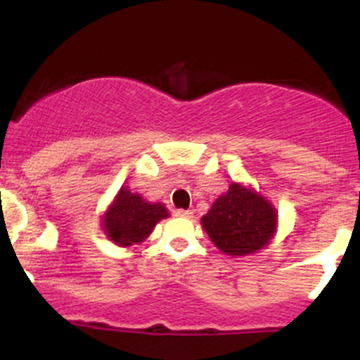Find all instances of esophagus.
<instances>
[{
    "label": "esophagus",
    "mask_w": 360,
    "mask_h": 360,
    "mask_svg": "<svg viewBox=\"0 0 360 360\" xmlns=\"http://www.w3.org/2000/svg\"><path fill=\"white\" fill-rule=\"evenodd\" d=\"M176 217H183V218H189L193 214L191 210H176Z\"/></svg>",
    "instance_id": "1"
}]
</instances>
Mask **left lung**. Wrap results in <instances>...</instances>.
<instances>
[{"mask_svg": "<svg viewBox=\"0 0 360 360\" xmlns=\"http://www.w3.org/2000/svg\"><path fill=\"white\" fill-rule=\"evenodd\" d=\"M278 214L250 189L230 184L201 218L214 245L229 255H247L262 249L274 233Z\"/></svg>", "mask_w": 360, "mask_h": 360, "instance_id": "left-lung-1", "label": "left lung"}]
</instances>
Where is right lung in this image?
I'll use <instances>...</instances> for the list:
<instances>
[{
	"label": "right lung",
	"instance_id": "1",
	"mask_svg": "<svg viewBox=\"0 0 360 360\" xmlns=\"http://www.w3.org/2000/svg\"><path fill=\"white\" fill-rule=\"evenodd\" d=\"M166 217L167 210L160 203L150 205L139 194L122 188L103 220V226L110 240L118 245H131L146 240L155 223Z\"/></svg>",
	"mask_w": 360,
	"mask_h": 360
}]
</instances>
